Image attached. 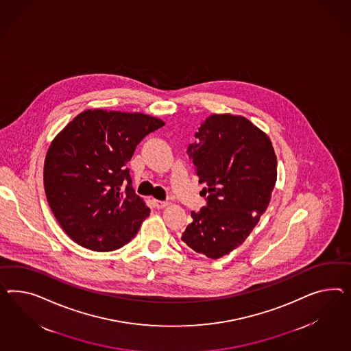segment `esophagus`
Returning a JSON list of instances; mask_svg holds the SVG:
<instances>
[{"label":"esophagus","instance_id":"34e87169","mask_svg":"<svg viewBox=\"0 0 351 351\" xmlns=\"http://www.w3.org/2000/svg\"><path fill=\"white\" fill-rule=\"evenodd\" d=\"M169 206V202H163V200H154V207L157 209L166 208Z\"/></svg>","mask_w":351,"mask_h":351}]
</instances>
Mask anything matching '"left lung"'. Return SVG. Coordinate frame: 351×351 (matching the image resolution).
Returning <instances> with one entry per match:
<instances>
[{"mask_svg":"<svg viewBox=\"0 0 351 351\" xmlns=\"http://www.w3.org/2000/svg\"><path fill=\"white\" fill-rule=\"evenodd\" d=\"M188 156L207 204L191 212L181 240L217 259L241 245L265 212L277 180V160L267 134L243 116L212 114L200 123Z\"/></svg>","mask_w":351,"mask_h":351,"instance_id":"8db88e82","label":"left lung"}]
</instances>
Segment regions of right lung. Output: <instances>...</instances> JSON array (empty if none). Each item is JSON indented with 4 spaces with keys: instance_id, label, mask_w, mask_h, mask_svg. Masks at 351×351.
I'll return each instance as SVG.
<instances>
[{
    "instance_id": "right-lung-1",
    "label": "right lung",
    "mask_w": 351,
    "mask_h": 351,
    "mask_svg": "<svg viewBox=\"0 0 351 351\" xmlns=\"http://www.w3.org/2000/svg\"><path fill=\"white\" fill-rule=\"evenodd\" d=\"M163 125L148 114L88 110L51 143L45 191L57 222L76 244L111 252L136 235L151 209L135 194L126 163Z\"/></svg>"
}]
</instances>
